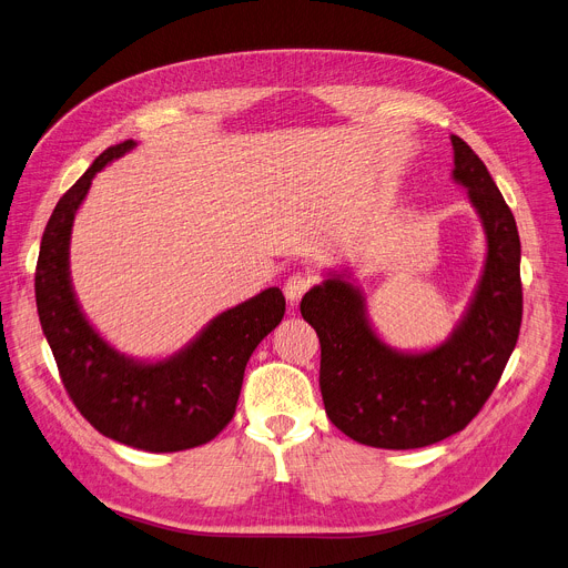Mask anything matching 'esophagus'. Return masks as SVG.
<instances>
[{
    "label": "esophagus",
    "instance_id": "34e87169",
    "mask_svg": "<svg viewBox=\"0 0 568 568\" xmlns=\"http://www.w3.org/2000/svg\"><path fill=\"white\" fill-rule=\"evenodd\" d=\"M315 283V278L311 276V272H303V270H298V272H294L292 276H287V281H285V298H287V303L294 307V305H298V301H301V296L311 290V285Z\"/></svg>",
    "mask_w": 568,
    "mask_h": 568
}]
</instances>
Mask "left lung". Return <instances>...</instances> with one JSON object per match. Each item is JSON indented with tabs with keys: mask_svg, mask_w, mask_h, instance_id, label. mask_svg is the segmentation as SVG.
Here are the masks:
<instances>
[{
	"mask_svg": "<svg viewBox=\"0 0 568 568\" xmlns=\"http://www.w3.org/2000/svg\"><path fill=\"white\" fill-rule=\"evenodd\" d=\"M453 181L467 187L487 255L476 292L453 333L428 351H398L369 322L351 270L305 292L301 315L322 344L320 387L328 419L374 448H422L467 426L491 396L517 346L524 292L517 222L476 151L457 135Z\"/></svg>",
	"mask_w": 568,
	"mask_h": 568,
	"instance_id": "left-lung-1",
	"label": "left lung"
}]
</instances>
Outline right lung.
<instances>
[{
    "mask_svg": "<svg viewBox=\"0 0 568 568\" xmlns=\"http://www.w3.org/2000/svg\"><path fill=\"white\" fill-rule=\"evenodd\" d=\"M138 142L109 146L61 196L51 213L36 267V305L61 381L81 415L120 444L174 453L215 439L233 419L251 353L283 320L285 296L267 287L229 307L163 359L120 353L83 315L70 278L77 211L97 172Z\"/></svg>",
    "mask_w": 568,
    "mask_h": 568,
    "instance_id": "add662e5",
    "label": "right lung"
}]
</instances>
